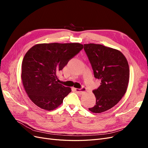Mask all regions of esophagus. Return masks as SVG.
<instances>
[{
  "instance_id": "esophagus-1",
  "label": "esophagus",
  "mask_w": 148,
  "mask_h": 148,
  "mask_svg": "<svg viewBox=\"0 0 148 148\" xmlns=\"http://www.w3.org/2000/svg\"><path fill=\"white\" fill-rule=\"evenodd\" d=\"M75 91L76 92H77V93H79V94H82L83 92H84L85 91H86V88H84V87H83L81 89H78V88H75Z\"/></svg>"
}]
</instances>
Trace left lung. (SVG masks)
<instances>
[{
    "mask_svg": "<svg viewBox=\"0 0 148 148\" xmlns=\"http://www.w3.org/2000/svg\"><path fill=\"white\" fill-rule=\"evenodd\" d=\"M84 49L95 77L101 80L99 87L92 91L96 105L89 110L101 113L115 106L126 92L130 76L128 64L126 57L117 49L93 43L84 44Z\"/></svg>",
    "mask_w": 148,
    "mask_h": 148,
    "instance_id": "8db88e82",
    "label": "left lung"
}]
</instances>
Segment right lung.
<instances>
[{"label":"right lung","mask_w":148,"mask_h":148,"mask_svg":"<svg viewBox=\"0 0 148 148\" xmlns=\"http://www.w3.org/2000/svg\"><path fill=\"white\" fill-rule=\"evenodd\" d=\"M83 48L77 42H54L38 44L29 49L22 62L21 79L34 104L53 110L62 104L71 89L58 83L56 73Z\"/></svg>","instance_id":"add662e5"}]
</instances>
